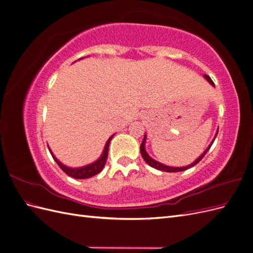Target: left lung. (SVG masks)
<instances>
[{
    "instance_id": "left-lung-1",
    "label": "left lung",
    "mask_w": 253,
    "mask_h": 253,
    "mask_svg": "<svg viewBox=\"0 0 253 253\" xmlns=\"http://www.w3.org/2000/svg\"><path fill=\"white\" fill-rule=\"evenodd\" d=\"M204 77L206 78V80H207V81H208V82L211 84L212 86H215V85H214V83H213V81L211 80V78L209 77V76L205 75ZM217 133H218V129L216 131L215 137H214L213 140L211 141V143L208 145V148H207V149L204 151L203 154H202L200 157H197L192 164H191V165H188V166H186V167H170V166H166V165H164V164H162V163H158L157 160L153 159L152 157H150V155L148 154L147 151H145V140H147V134H144L143 140H142V142H141V144H140V153H141V156H142V158L144 159V162L147 163L149 166H151L152 168H154V169H157V170H159V171H163V172H181V171H185V170L190 169V168L194 167L195 165H197L198 163L201 162V160L203 159V157L206 155V153L208 152V151H209V149L211 148L212 143L214 142V139L216 138V135H217Z\"/></svg>"
}]
</instances>
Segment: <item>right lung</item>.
Returning a JSON list of instances; mask_svg holds the SVG:
<instances>
[{"instance_id": "right-lung-1", "label": "right lung", "mask_w": 253, "mask_h": 253, "mask_svg": "<svg viewBox=\"0 0 253 253\" xmlns=\"http://www.w3.org/2000/svg\"><path fill=\"white\" fill-rule=\"evenodd\" d=\"M113 136L114 135H112L108 139V141H106L101 156L99 157L96 162L84 166V167H80V168H70V167L63 165L59 159H57V157L55 155H53V153L51 152L49 147H48V150L50 152L52 158L55 159V162L58 164V166L61 168V169H62V171L64 173H66L68 176H71V177L76 178V179H85V178L91 177V176H94V175H97L98 173H100L102 171V169L104 168V165L106 163V159H108L109 144H110L111 139L113 138Z\"/></svg>"}]
</instances>
